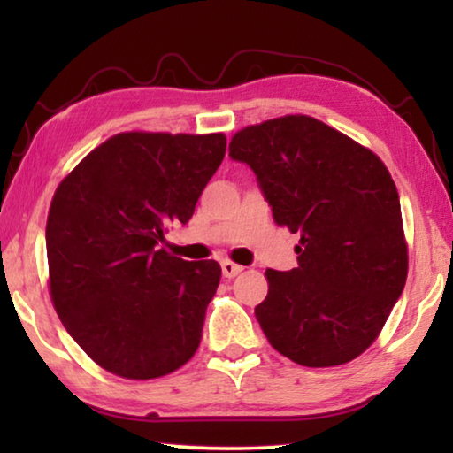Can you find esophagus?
Masks as SVG:
<instances>
[{"label":"esophagus","mask_w":453,"mask_h":453,"mask_svg":"<svg viewBox=\"0 0 453 453\" xmlns=\"http://www.w3.org/2000/svg\"><path fill=\"white\" fill-rule=\"evenodd\" d=\"M242 270H243L242 265L229 262V259H226V262H221V273H224V278L232 280V278H235L237 273H242Z\"/></svg>","instance_id":"34e87169"}]
</instances>
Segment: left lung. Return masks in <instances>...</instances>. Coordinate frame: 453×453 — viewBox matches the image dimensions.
I'll return each instance as SVG.
<instances>
[{"label":"left lung","mask_w":453,"mask_h":453,"mask_svg":"<svg viewBox=\"0 0 453 453\" xmlns=\"http://www.w3.org/2000/svg\"><path fill=\"white\" fill-rule=\"evenodd\" d=\"M229 157L251 167L275 224L300 234L297 267L267 270L256 318L267 342L308 367L372 346L408 278L395 183L381 159L308 116L243 127Z\"/></svg>","instance_id":"obj_1"}]
</instances>
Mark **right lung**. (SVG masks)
<instances>
[{
    "label": "right lung",
    "mask_w": 453,
    "mask_h": 453,
    "mask_svg": "<svg viewBox=\"0 0 453 453\" xmlns=\"http://www.w3.org/2000/svg\"><path fill=\"white\" fill-rule=\"evenodd\" d=\"M224 156V134H118L56 189L45 227L53 308L104 370L153 380L196 354L221 267L157 245L165 226L194 216Z\"/></svg>",
    "instance_id": "right-lung-1"
}]
</instances>
